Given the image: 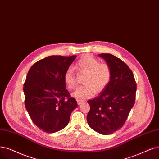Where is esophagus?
<instances>
[{
  "instance_id": "34e87169",
  "label": "esophagus",
  "mask_w": 159,
  "mask_h": 159,
  "mask_svg": "<svg viewBox=\"0 0 159 159\" xmlns=\"http://www.w3.org/2000/svg\"><path fill=\"white\" fill-rule=\"evenodd\" d=\"M76 102H77V103L79 105H81L82 103H83L84 102L83 100H80V99H76Z\"/></svg>"
}]
</instances>
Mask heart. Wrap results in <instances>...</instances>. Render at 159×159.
Wrapping results in <instances>:
<instances>
[{
  "label": "heart",
  "instance_id": "1",
  "mask_svg": "<svg viewBox=\"0 0 159 159\" xmlns=\"http://www.w3.org/2000/svg\"><path fill=\"white\" fill-rule=\"evenodd\" d=\"M75 68L80 73L86 74L83 86L79 87L73 96L79 99L90 98L96 92L103 90L109 83L111 70L106 63H99L94 57L86 55L76 63ZM64 83L69 89L73 90L76 86V75L73 67H69L64 73Z\"/></svg>",
  "mask_w": 159,
  "mask_h": 159
}]
</instances>
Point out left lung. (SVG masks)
Here are the masks:
<instances>
[{
    "mask_svg": "<svg viewBox=\"0 0 159 159\" xmlns=\"http://www.w3.org/2000/svg\"><path fill=\"white\" fill-rule=\"evenodd\" d=\"M98 56L111 68V78L97 98L88 101L90 109L86 119L93 130L109 135L124 125L135 103L136 83L132 70L120 59L111 54Z\"/></svg>",
    "mask_w": 159,
    "mask_h": 159,
    "instance_id": "8db88e82",
    "label": "left lung"
}]
</instances>
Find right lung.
<instances>
[{"label": "right lung", "mask_w": 159, "mask_h": 159, "mask_svg": "<svg viewBox=\"0 0 159 159\" xmlns=\"http://www.w3.org/2000/svg\"><path fill=\"white\" fill-rule=\"evenodd\" d=\"M76 56H50L35 63L23 84L25 106L34 124L47 133L66 127L77 107L66 89L63 76Z\"/></svg>", "instance_id": "1"}]
</instances>
